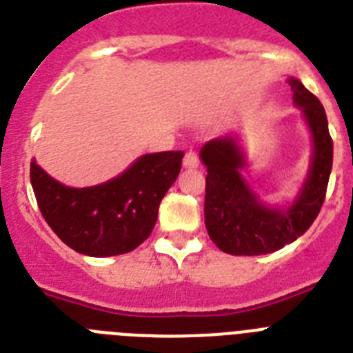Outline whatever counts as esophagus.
<instances>
[{"label":"esophagus","instance_id":"esophagus-1","mask_svg":"<svg viewBox=\"0 0 353 353\" xmlns=\"http://www.w3.org/2000/svg\"><path fill=\"white\" fill-rule=\"evenodd\" d=\"M198 165H200V159H198V153L194 150H189L183 157V168H188V170H196Z\"/></svg>","mask_w":353,"mask_h":353}]
</instances>
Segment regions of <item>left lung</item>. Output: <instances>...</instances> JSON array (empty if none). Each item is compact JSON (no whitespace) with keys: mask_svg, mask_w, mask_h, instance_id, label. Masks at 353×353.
Instances as JSON below:
<instances>
[{"mask_svg":"<svg viewBox=\"0 0 353 353\" xmlns=\"http://www.w3.org/2000/svg\"><path fill=\"white\" fill-rule=\"evenodd\" d=\"M293 99L302 108L312 134V161L296 200L285 209L264 205L241 174L245 155L237 135L212 139L201 148L207 168L205 227L221 252L230 255H264L284 248L305 234L320 214L332 170V137L320 99L296 78H289Z\"/></svg>","mask_w":353,"mask_h":353,"instance_id":"obj_1","label":"left lung"}]
</instances>
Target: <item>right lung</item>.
<instances>
[{
  "label": "right lung",
  "instance_id": "1",
  "mask_svg": "<svg viewBox=\"0 0 353 353\" xmlns=\"http://www.w3.org/2000/svg\"><path fill=\"white\" fill-rule=\"evenodd\" d=\"M182 157L183 152L148 153L116 179L83 189L57 182L32 161L30 180L41 214L69 248L90 257H112L128 254L150 237Z\"/></svg>",
  "mask_w": 353,
  "mask_h": 353
}]
</instances>
